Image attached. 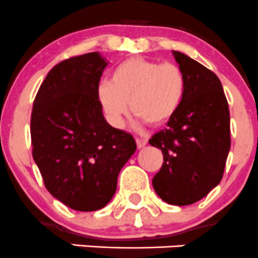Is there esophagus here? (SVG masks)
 Returning <instances> with one entry per match:
<instances>
[{
	"instance_id": "esophagus-1",
	"label": "esophagus",
	"mask_w": 258,
	"mask_h": 258,
	"mask_svg": "<svg viewBox=\"0 0 258 258\" xmlns=\"http://www.w3.org/2000/svg\"><path fill=\"white\" fill-rule=\"evenodd\" d=\"M136 144H137V147L142 148V147H145L146 145H147V140H145V139H136Z\"/></svg>"
}]
</instances>
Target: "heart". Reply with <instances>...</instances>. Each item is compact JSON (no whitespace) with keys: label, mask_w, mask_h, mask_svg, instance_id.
Masks as SVG:
<instances>
[{"label":"heart","mask_w":258,"mask_h":258,"mask_svg":"<svg viewBox=\"0 0 258 258\" xmlns=\"http://www.w3.org/2000/svg\"><path fill=\"white\" fill-rule=\"evenodd\" d=\"M184 90L186 79L178 66L134 57L113 70L111 82L98 85L97 98L108 122L117 128L123 126L130 104L145 122L161 126L177 113Z\"/></svg>","instance_id":"1"}]
</instances>
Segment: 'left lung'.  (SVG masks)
<instances>
[{"mask_svg": "<svg viewBox=\"0 0 258 258\" xmlns=\"http://www.w3.org/2000/svg\"><path fill=\"white\" fill-rule=\"evenodd\" d=\"M172 53L186 90L177 113L148 141L163 155L152 184L165 202L187 206L204 199L222 179L231 147L230 110L212 71L182 52Z\"/></svg>", "mask_w": 258, "mask_h": 258, "instance_id": "left-lung-1", "label": "left lung"}]
</instances>
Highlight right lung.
I'll use <instances>...</instances> for the list:
<instances>
[{
  "label": "right lung",
  "mask_w": 258,
  "mask_h": 258,
  "mask_svg": "<svg viewBox=\"0 0 258 258\" xmlns=\"http://www.w3.org/2000/svg\"><path fill=\"white\" fill-rule=\"evenodd\" d=\"M108 62L98 52L57 63L40 86L31 114L32 156L49 194L83 212L105 207L136 151L132 135L110 126L97 98Z\"/></svg>",
  "instance_id": "right-lung-1"
}]
</instances>
